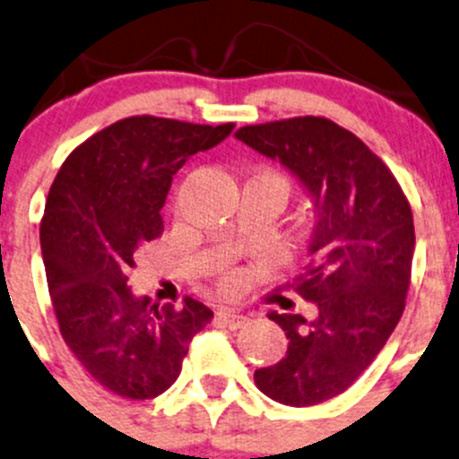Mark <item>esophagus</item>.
Returning a JSON list of instances; mask_svg holds the SVG:
<instances>
[{"label":"esophagus","mask_w":459,"mask_h":459,"mask_svg":"<svg viewBox=\"0 0 459 459\" xmlns=\"http://www.w3.org/2000/svg\"><path fill=\"white\" fill-rule=\"evenodd\" d=\"M217 318H220L221 325L229 327V330H239V327H244L246 323H248V316L239 315V312L235 310H229V307H221V310L217 312Z\"/></svg>","instance_id":"esophagus-1"}]
</instances>
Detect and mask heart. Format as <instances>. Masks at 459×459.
I'll return each mask as SVG.
<instances>
[{
	"label": "heart",
	"mask_w": 459,
	"mask_h": 459,
	"mask_svg": "<svg viewBox=\"0 0 459 459\" xmlns=\"http://www.w3.org/2000/svg\"><path fill=\"white\" fill-rule=\"evenodd\" d=\"M259 178H262V180L270 182V185H274V186H277V189H281L283 193H288V182H286V178L281 176V173L264 171ZM239 283H242V277H239V273H226L224 277H221V288H224V290H229V292L238 290Z\"/></svg>",
	"instance_id": "b5f03b06"
}]
</instances>
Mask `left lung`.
I'll return each instance as SVG.
<instances>
[{
  "label": "left lung",
  "instance_id": "1",
  "mask_svg": "<svg viewBox=\"0 0 459 459\" xmlns=\"http://www.w3.org/2000/svg\"><path fill=\"white\" fill-rule=\"evenodd\" d=\"M235 136L290 169L312 204L310 257L294 290L316 315L270 312L290 343L277 365L255 371V385L290 407L325 403L354 385L403 316L416 248L411 206L392 169L330 118L246 125Z\"/></svg>",
  "mask_w": 459,
  "mask_h": 459
}]
</instances>
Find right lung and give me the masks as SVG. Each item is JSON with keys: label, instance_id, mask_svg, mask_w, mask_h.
Segmentation results:
<instances>
[{"label": "right lung", "instance_id": "1", "mask_svg": "<svg viewBox=\"0 0 459 459\" xmlns=\"http://www.w3.org/2000/svg\"><path fill=\"white\" fill-rule=\"evenodd\" d=\"M233 123L129 116L81 143L56 173L41 220V253L61 336L91 378L147 400L180 376L193 336L213 312L193 297H134V257L162 235L160 209L180 167L215 147Z\"/></svg>", "mask_w": 459, "mask_h": 459}]
</instances>
